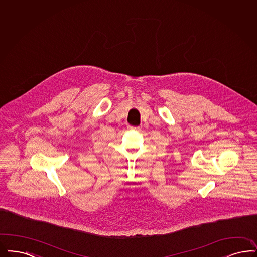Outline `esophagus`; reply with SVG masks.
<instances>
[{"mask_svg": "<svg viewBox=\"0 0 257 257\" xmlns=\"http://www.w3.org/2000/svg\"><path fill=\"white\" fill-rule=\"evenodd\" d=\"M127 127H128L130 130H135V131H139V130H140L139 126H134V125H128Z\"/></svg>", "mask_w": 257, "mask_h": 257, "instance_id": "1", "label": "esophagus"}]
</instances>
